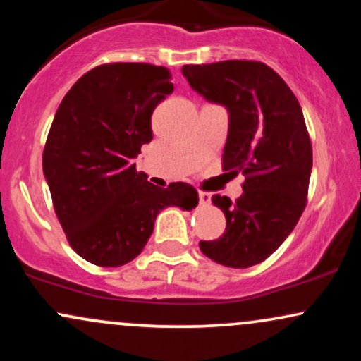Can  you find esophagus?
<instances>
[{
    "label": "esophagus",
    "mask_w": 361,
    "mask_h": 361,
    "mask_svg": "<svg viewBox=\"0 0 361 361\" xmlns=\"http://www.w3.org/2000/svg\"><path fill=\"white\" fill-rule=\"evenodd\" d=\"M198 198H200V204L207 205V204H210V198H212V195L207 193V192H200L198 193Z\"/></svg>",
    "instance_id": "obj_1"
}]
</instances>
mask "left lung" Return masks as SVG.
Masks as SVG:
<instances>
[{"label": "left lung", "instance_id": "left-lung-1", "mask_svg": "<svg viewBox=\"0 0 361 361\" xmlns=\"http://www.w3.org/2000/svg\"><path fill=\"white\" fill-rule=\"evenodd\" d=\"M190 86L229 111L226 171L246 176L238 200L214 195L226 231L200 250L215 263L250 268L280 247L299 222L312 169V144L299 100L270 66L222 61L183 66Z\"/></svg>", "mask_w": 361, "mask_h": 361}]
</instances>
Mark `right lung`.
Here are the masks:
<instances>
[{"label": "right lung", "mask_w": 361, "mask_h": 361, "mask_svg": "<svg viewBox=\"0 0 361 361\" xmlns=\"http://www.w3.org/2000/svg\"><path fill=\"white\" fill-rule=\"evenodd\" d=\"M173 93L163 66L111 62L91 69L62 98L44 147V176L69 244L98 267H122L140 255L157 214L192 210L188 183L159 188L135 169L152 140L151 115Z\"/></svg>", "instance_id": "obj_1"}]
</instances>
